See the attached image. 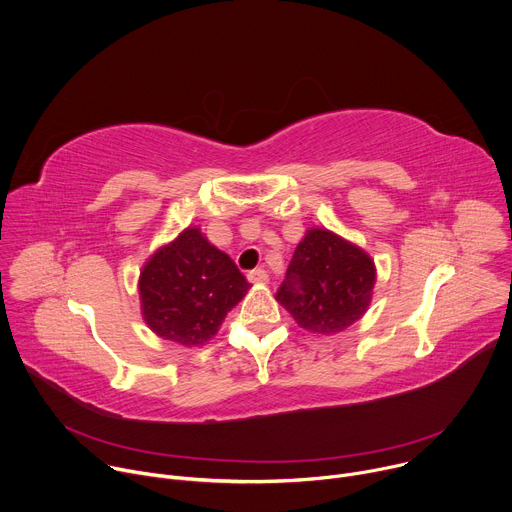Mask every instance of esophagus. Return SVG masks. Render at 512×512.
I'll return each instance as SVG.
<instances>
[{"instance_id": "obj_1", "label": "esophagus", "mask_w": 512, "mask_h": 512, "mask_svg": "<svg viewBox=\"0 0 512 512\" xmlns=\"http://www.w3.org/2000/svg\"><path fill=\"white\" fill-rule=\"evenodd\" d=\"M247 279H249L251 283H267L269 275H267L265 269H253V271L247 273Z\"/></svg>"}]
</instances>
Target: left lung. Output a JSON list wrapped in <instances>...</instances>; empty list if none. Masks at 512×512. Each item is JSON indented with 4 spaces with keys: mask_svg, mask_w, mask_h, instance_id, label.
I'll return each mask as SVG.
<instances>
[{
    "mask_svg": "<svg viewBox=\"0 0 512 512\" xmlns=\"http://www.w3.org/2000/svg\"><path fill=\"white\" fill-rule=\"evenodd\" d=\"M377 281L375 261L328 229H310L294 251L275 300L318 334H336L367 312Z\"/></svg>",
    "mask_w": 512,
    "mask_h": 512,
    "instance_id": "left-lung-1",
    "label": "left lung"
}]
</instances>
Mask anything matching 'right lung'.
<instances>
[{
    "mask_svg": "<svg viewBox=\"0 0 512 512\" xmlns=\"http://www.w3.org/2000/svg\"><path fill=\"white\" fill-rule=\"evenodd\" d=\"M249 281L233 259L188 227L160 247L139 275L141 314L160 338L200 346L245 298Z\"/></svg>",
    "mask_w": 512,
    "mask_h": 512,
    "instance_id": "obj_1",
    "label": "right lung"
}]
</instances>
